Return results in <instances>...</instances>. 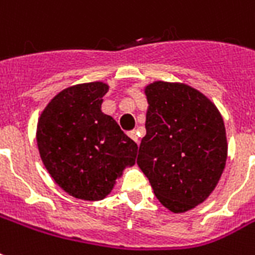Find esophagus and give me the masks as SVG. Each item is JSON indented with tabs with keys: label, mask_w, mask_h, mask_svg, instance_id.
<instances>
[{
	"label": "esophagus",
	"mask_w": 255,
	"mask_h": 255,
	"mask_svg": "<svg viewBox=\"0 0 255 255\" xmlns=\"http://www.w3.org/2000/svg\"><path fill=\"white\" fill-rule=\"evenodd\" d=\"M128 136H129V137H131L132 140L135 141V143H137V144H139V137H137V132H136V131L128 132Z\"/></svg>",
	"instance_id": "obj_1"
}]
</instances>
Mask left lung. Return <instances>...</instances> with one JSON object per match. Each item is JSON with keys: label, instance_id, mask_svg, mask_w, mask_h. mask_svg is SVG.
I'll return each mask as SVG.
<instances>
[{"label": "left lung", "instance_id": "obj_1", "mask_svg": "<svg viewBox=\"0 0 255 255\" xmlns=\"http://www.w3.org/2000/svg\"><path fill=\"white\" fill-rule=\"evenodd\" d=\"M144 93L147 133L137 166L166 209L186 213L211 195L226 166L222 115L209 97L184 83L153 81Z\"/></svg>", "mask_w": 255, "mask_h": 255}]
</instances>
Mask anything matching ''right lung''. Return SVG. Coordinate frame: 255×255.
Segmentation results:
<instances>
[{"mask_svg": "<svg viewBox=\"0 0 255 255\" xmlns=\"http://www.w3.org/2000/svg\"><path fill=\"white\" fill-rule=\"evenodd\" d=\"M110 85H72L50 100L38 118L36 139L46 171L71 197L102 201L127 167L137 145L102 111Z\"/></svg>", "mask_w": 255, "mask_h": 255, "instance_id": "add662e5", "label": "right lung"}]
</instances>
